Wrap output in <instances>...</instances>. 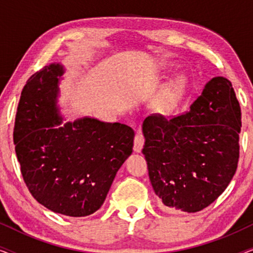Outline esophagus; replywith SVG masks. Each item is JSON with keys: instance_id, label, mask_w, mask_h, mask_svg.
Masks as SVG:
<instances>
[{"instance_id": "esophagus-1", "label": "esophagus", "mask_w": 253, "mask_h": 253, "mask_svg": "<svg viewBox=\"0 0 253 253\" xmlns=\"http://www.w3.org/2000/svg\"><path fill=\"white\" fill-rule=\"evenodd\" d=\"M144 143H145V138L143 136V133L137 132L136 137H134L133 151L137 152V153H139V152L141 151V148H143V146H144Z\"/></svg>"}]
</instances>
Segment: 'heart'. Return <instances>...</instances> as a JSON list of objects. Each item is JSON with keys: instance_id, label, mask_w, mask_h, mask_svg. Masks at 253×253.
<instances>
[{"instance_id": "b5f03b06", "label": "heart", "mask_w": 253, "mask_h": 253, "mask_svg": "<svg viewBox=\"0 0 253 253\" xmlns=\"http://www.w3.org/2000/svg\"><path fill=\"white\" fill-rule=\"evenodd\" d=\"M185 83L186 81L183 76H176L166 83L154 96L152 101V109L161 115L171 113L182 98Z\"/></svg>"}]
</instances>
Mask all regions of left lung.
<instances>
[{
	"mask_svg": "<svg viewBox=\"0 0 253 253\" xmlns=\"http://www.w3.org/2000/svg\"><path fill=\"white\" fill-rule=\"evenodd\" d=\"M241 126L240 103L224 77L211 79L182 115L145 119L143 154L165 207L199 212L226 190L237 169Z\"/></svg>",
	"mask_w": 253,
	"mask_h": 253,
	"instance_id": "8db88e82",
	"label": "left lung"
}]
</instances>
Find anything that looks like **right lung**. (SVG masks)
Listing matches in <instances>:
<instances>
[{
    "instance_id": "add662e5",
    "label": "right lung",
    "mask_w": 253,
    "mask_h": 253,
    "mask_svg": "<svg viewBox=\"0 0 253 253\" xmlns=\"http://www.w3.org/2000/svg\"><path fill=\"white\" fill-rule=\"evenodd\" d=\"M64 72L61 63H51L29 78L13 143L24 181L38 203L67 216H87L102 206L132 153L134 132L126 124L88 116L63 123L58 95Z\"/></svg>"
}]
</instances>
